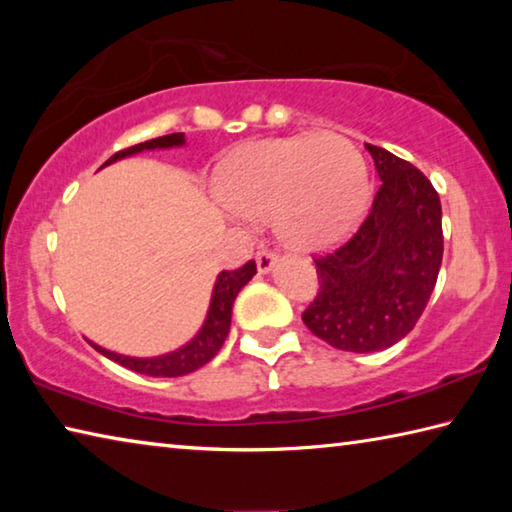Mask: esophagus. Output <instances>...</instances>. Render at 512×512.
I'll return each instance as SVG.
<instances>
[{"label": "esophagus", "mask_w": 512, "mask_h": 512, "mask_svg": "<svg viewBox=\"0 0 512 512\" xmlns=\"http://www.w3.org/2000/svg\"><path fill=\"white\" fill-rule=\"evenodd\" d=\"M255 259H257V271L262 275L271 273L277 264V255H273L271 250H259Z\"/></svg>", "instance_id": "1"}]
</instances>
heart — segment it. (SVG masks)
Instances as JSON below:
<instances>
[{
    "label": "heart",
    "mask_w": 512,
    "mask_h": 512,
    "mask_svg": "<svg viewBox=\"0 0 512 512\" xmlns=\"http://www.w3.org/2000/svg\"><path fill=\"white\" fill-rule=\"evenodd\" d=\"M368 194L363 155L336 133L273 137L230 155L216 178L219 203L244 221L271 214L275 237L296 253L339 244Z\"/></svg>",
    "instance_id": "1"
}]
</instances>
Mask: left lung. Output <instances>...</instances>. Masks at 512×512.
Listing matches in <instances>:
<instances>
[{
    "instance_id": "obj_1",
    "label": "left lung",
    "mask_w": 512,
    "mask_h": 512,
    "mask_svg": "<svg viewBox=\"0 0 512 512\" xmlns=\"http://www.w3.org/2000/svg\"><path fill=\"white\" fill-rule=\"evenodd\" d=\"M381 185L348 244L314 259L316 300L302 314L318 339L345 352H379L422 316L443 262V210L420 169L366 144Z\"/></svg>"
}]
</instances>
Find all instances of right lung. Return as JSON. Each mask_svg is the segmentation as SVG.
I'll list each match as a JSON object with an SVG mask.
<instances>
[{
    "label": "right lung",
    "instance_id": "1",
    "mask_svg": "<svg viewBox=\"0 0 512 512\" xmlns=\"http://www.w3.org/2000/svg\"><path fill=\"white\" fill-rule=\"evenodd\" d=\"M180 146H185V133L162 135V137H155V140L135 144V146H131V149L115 153L110 160L103 162V167H108V164L117 162V160L131 158V155H137L142 151L180 149ZM255 273H257L255 262H248L241 268H237V271H221L219 275H216L210 307H207V316L203 320L201 329L194 334V339H189L185 345H180V348H176V350L158 354V357H128V354L106 350L92 341H90V345L97 352H101L103 357L117 361L119 366H124L128 370L140 372V375H149V377L189 375V372H194L201 366H205L207 361H212L214 354L221 350L225 336H228V332H230L232 305H235L237 293L244 289L250 280H253Z\"/></svg>",
    "mask_w": 512,
    "mask_h": 512
}]
</instances>
